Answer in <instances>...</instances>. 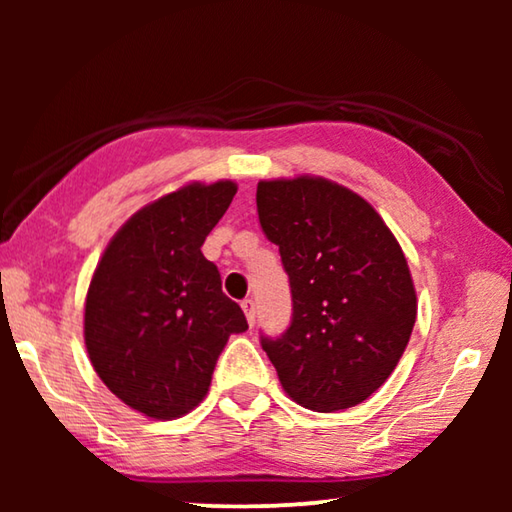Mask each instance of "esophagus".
Returning <instances> with one entry per match:
<instances>
[{
    "label": "esophagus",
    "instance_id": "1",
    "mask_svg": "<svg viewBox=\"0 0 512 512\" xmlns=\"http://www.w3.org/2000/svg\"><path fill=\"white\" fill-rule=\"evenodd\" d=\"M241 309H244V314H246L248 325L253 327V325H255V318H257V307H255V300H253V298H246L244 302H241Z\"/></svg>",
    "mask_w": 512,
    "mask_h": 512
}]
</instances>
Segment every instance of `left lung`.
Listing matches in <instances>:
<instances>
[{
    "mask_svg": "<svg viewBox=\"0 0 512 512\" xmlns=\"http://www.w3.org/2000/svg\"><path fill=\"white\" fill-rule=\"evenodd\" d=\"M257 214L280 246L293 316L262 348L293 402L350 409L391 377L411 339L418 298L384 219L327 178L259 180Z\"/></svg>",
    "mask_w": 512,
    "mask_h": 512,
    "instance_id": "1",
    "label": "left lung"
}]
</instances>
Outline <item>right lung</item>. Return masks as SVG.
<instances>
[{"label":"right lung","instance_id":"obj_1","mask_svg":"<svg viewBox=\"0 0 512 512\" xmlns=\"http://www.w3.org/2000/svg\"><path fill=\"white\" fill-rule=\"evenodd\" d=\"M237 194L232 180L189 183L142 207L101 255L85 298V348L112 393L146 418L201 404L241 307L201 246Z\"/></svg>","mask_w":512,"mask_h":512}]
</instances>
